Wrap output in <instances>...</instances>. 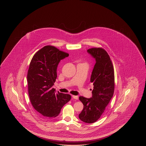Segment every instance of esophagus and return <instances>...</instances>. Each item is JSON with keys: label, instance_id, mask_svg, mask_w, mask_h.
<instances>
[{"label": "esophagus", "instance_id": "esophagus-1", "mask_svg": "<svg viewBox=\"0 0 146 146\" xmlns=\"http://www.w3.org/2000/svg\"><path fill=\"white\" fill-rule=\"evenodd\" d=\"M72 97L74 99L76 100H78V99H79V98H78V96H72Z\"/></svg>", "mask_w": 146, "mask_h": 146}]
</instances>
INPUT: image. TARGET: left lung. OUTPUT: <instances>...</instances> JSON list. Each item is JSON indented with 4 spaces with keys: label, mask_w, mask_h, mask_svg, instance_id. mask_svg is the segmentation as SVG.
<instances>
[{
    "label": "left lung",
    "mask_w": 146,
    "mask_h": 146,
    "mask_svg": "<svg viewBox=\"0 0 146 146\" xmlns=\"http://www.w3.org/2000/svg\"><path fill=\"white\" fill-rule=\"evenodd\" d=\"M87 52L96 59L90 81L93 83L92 96H79L84 109L79 115L81 121L93 123L99 119L109 104L114 91V71L109 54L102 48H92Z\"/></svg>",
    "instance_id": "1"
}]
</instances>
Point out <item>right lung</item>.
<instances>
[{"instance_id": "1", "label": "right lung", "mask_w": 146, "mask_h": 146, "mask_svg": "<svg viewBox=\"0 0 146 146\" xmlns=\"http://www.w3.org/2000/svg\"><path fill=\"white\" fill-rule=\"evenodd\" d=\"M68 56L55 47L47 45L37 51L31 60L27 74L29 96L34 109L44 117H56L71 99L70 95L58 91L56 93L53 88L58 65Z\"/></svg>"}]
</instances>
